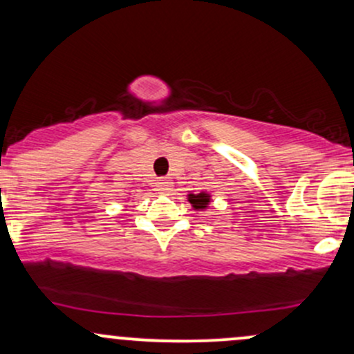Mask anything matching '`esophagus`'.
<instances>
[{
  "label": "esophagus",
  "mask_w": 354,
  "mask_h": 354,
  "mask_svg": "<svg viewBox=\"0 0 354 354\" xmlns=\"http://www.w3.org/2000/svg\"><path fill=\"white\" fill-rule=\"evenodd\" d=\"M156 186H158L159 192H169L171 186H173V183H171L169 180H159L158 183H156Z\"/></svg>",
  "instance_id": "34e87169"
}]
</instances>
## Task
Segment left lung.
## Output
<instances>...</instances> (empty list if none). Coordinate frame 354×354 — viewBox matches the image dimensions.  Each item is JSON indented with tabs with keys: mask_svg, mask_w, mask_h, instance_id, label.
Listing matches in <instances>:
<instances>
[{
	"mask_svg": "<svg viewBox=\"0 0 354 354\" xmlns=\"http://www.w3.org/2000/svg\"><path fill=\"white\" fill-rule=\"evenodd\" d=\"M188 201L192 203V207L195 212H205L212 203V195L208 192H200V193H188L186 195Z\"/></svg>",
	"mask_w": 354,
	"mask_h": 354,
	"instance_id": "obj_1",
	"label": "left lung"
}]
</instances>
